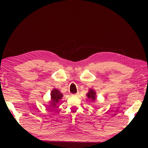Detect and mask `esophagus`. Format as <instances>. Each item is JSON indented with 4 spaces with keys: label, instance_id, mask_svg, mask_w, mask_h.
<instances>
[{
    "label": "esophagus",
    "instance_id": "esophagus-1",
    "mask_svg": "<svg viewBox=\"0 0 148 148\" xmlns=\"http://www.w3.org/2000/svg\"><path fill=\"white\" fill-rule=\"evenodd\" d=\"M78 94H73L72 95V96H73V97H77V96H78Z\"/></svg>",
    "mask_w": 148,
    "mask_h": 148
}]
</instances>
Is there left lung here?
Instances as JSON below:
<instances>
[{"instance_id":"obj_1","label":"left lung","mask_w":148,"mask_h":148,"mask_svg":"<svg viewBox=\"0 0 148 148\" xmlns=\"http://www.w3.org/2000/svg\"><path fill=\"white\" fill-rule=\"evenodd\" d=\"M87 97L89 99H91L93 101H94L96 98V92L94 89H90L87 94Z\"/></svg>"}]
</instances>
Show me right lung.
Instances as JSON below:
<instances>
[{
    "mask_svg": "<svg viewBox=\"0 0 148 148\" xmlns=\"http://www.w3.org/2000/svg\"><path fill=\"white\" fill-rule=\"evenodd\" d=\"M62 97H63V95L59 90L57 89H54L52 90L51 92V104L49 106L50 107H55L56 104L59 102V101L62 99Z\"/></svg>",
    "mask_w": 148,
    "mask_h": 148,
    "instance_id": "1",
    "label": "right lung"
}]
</instances>
